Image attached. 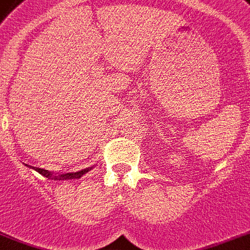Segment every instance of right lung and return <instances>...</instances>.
Returning a JSON list of instances; mask_svg holds the SVG:
<instances>
[{"instance_id":"right-lung-1","label":"right lung","mask_w":250,"mask_h":250,"mask_svg":"<svg viewBox=\"0 0 250 250\" xmlns=\"http://www.w3.org/2000/svg\"><path fill=\"white\" fill-rule=\"evenodd\" d=\"M29 167H31V169H34V170H37L38 173L42 174L43 177L48 178V179L68 180V179H79V178L83 177V174H86V173H87V171L91 170V169H93L94 167H86V169H81V170L75 171V173H53V171L45 170V169H41V167H30V165H29Z\"/></svg>"}]
</instances>
